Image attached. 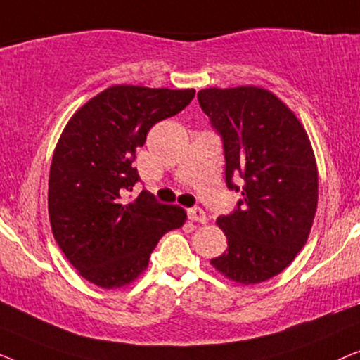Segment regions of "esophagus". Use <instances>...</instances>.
Listing matches in <instances>:
<instances>
[{"instance_id": "esophagus-1", "label": "esophagus", "mask_w": 360, "mask_h": 360, "mask_svg": "<svg viewBox=\"0 0 360 360\" xmlns=\"http://www.w3.org/2000/svg\"><path fill=\"white\" fill-rule=\"evenodd\" d=\"M188 219L191 221V223H200V224H205L206 221V214L205 211L201 208H190L188 210Z\"/></svg>"}]
</instances>
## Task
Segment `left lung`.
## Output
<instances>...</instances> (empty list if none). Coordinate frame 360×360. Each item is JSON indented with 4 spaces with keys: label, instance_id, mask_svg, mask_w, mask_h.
Here are the masks:
<instances>
[{
    "label": "left lung",
    "instance_id": "left-lung-1",
    "mask_svg": "<svg viewBox=\"0 0 360 360\" xmlns=\"http://www.w3.org/2000/svg\"><path fill=\"white\" fill-rule=\"evenodd\" d=\"M201 110L223 139L226 185L238 210L219 216L228 249L211 265L236 283L265 282L287 269L307 244L318 206V167L295 112L259 86L205 88Z\"/></svg>",
    "mask_w": 360,
    "mask_h": 360
}]
</instances>
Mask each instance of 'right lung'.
Here are the masks:
<instances>
[{
    "label": "right lung",
    "mask_w": 360,
    "mask_h": 360,
    "mask_svg": "<svg viewBox=\"0 0 360 360\" xmlns=\"http://www.w3.org/2000/svg\"><path fill=\"white\" fill-rule=\"evenodd\" d=\"M195 90L115 85L86 101L67 122L49 175V219L58 248L98 287L121 288L139 277L159 239L186 219L184 208L142 190L137 147L155 122L175 116Z\"/></svg>",
    "instance_id": "right-lung-1"
}]
</instances>
